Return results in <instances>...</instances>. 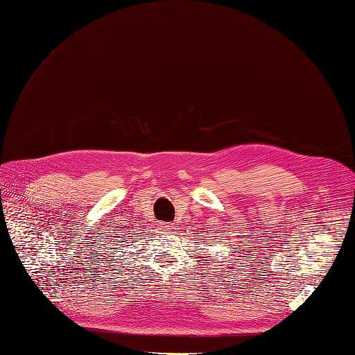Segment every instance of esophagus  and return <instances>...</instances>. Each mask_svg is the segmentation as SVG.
<instances>
[{"mask_svg": "<svg viewBox=\"0 0 355 355\" xmlns=\"http://www.w3.org/2000/svg\"><path fill=\"white\" fill-rule=\"evenodd\" d=\"M171 227H173V225H171V223H163V228L167 230V231L171 230Z\"/></svg>", "mask_w": 355, "mask_h": 355, "instance_id": "obj_1", "label": "esophagus"}]
</instances>
